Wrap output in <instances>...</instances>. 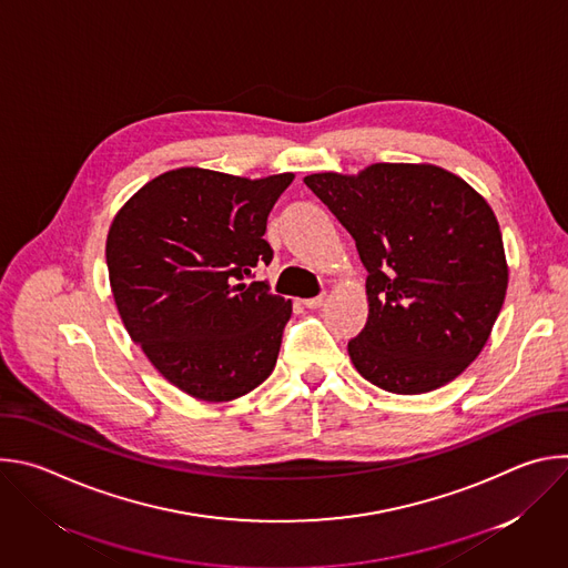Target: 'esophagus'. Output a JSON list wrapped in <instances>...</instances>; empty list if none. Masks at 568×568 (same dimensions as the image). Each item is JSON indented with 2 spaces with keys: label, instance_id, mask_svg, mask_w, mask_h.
Wrapping results in <instances>:
<instances>
[{
  "label": "esophagus",
  "instance_id": "34e87169",
  "mask_svg": "<svg viewBox=\"0 0 568 568\" xmlns=\"http://www.w3.org/2000/svg\"><path fill=\"white\" fill-rule=\"evenodd\" d=\"M323 301H326V296H314V298H303L301 303L307 307V310H316V307H321L323 305Z\"/></svg>",
  "mask_w": 568,
  "mask_h": 568
}]
</instances>
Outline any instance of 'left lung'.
Here are the masks:
<instances>
[{"mask_svg":"<svg viewBox=\"0 0 568 568\" xmlns=\"http://www.w3.org/2000/svg\"><path fill=\"white\" fill-rule=\"evenodd\" d=\"M303 182L355 237L368 270V321L348 342L357 373L399 395L456 379L488 344L508 290L488 200L434 164H371Z\"/></svg>","mask_w":568,"mask_h":568,"instance_id":"obj_1","label":"left lung"}]
</instances>
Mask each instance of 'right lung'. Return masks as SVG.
I'll use <instances>...</instances> for the list:
<instances>
[{"instance_id":"add662e5","label":"right lung","mask_w":568,"mask_h":568,"mask_svg":"<svg viewBox=\"0 0 568 568\" xmlns=\"http://www.w3.org/2000/svg\"><path fill=\"white\" fill-rule=\"evenodd\" d=\"M292 180L184 166L143 184L110 224L105 258L123 326L195 399H237L276 366L292 301L247 281L272 261L267 215Z\"/></svg>"}]
</instances>
